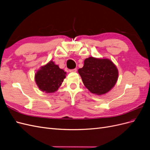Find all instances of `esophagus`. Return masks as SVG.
<instances>
[{"label": "esophagus", "mask_w": 150, "mask_h": 150, "mask_svg": "<svg viewBox=\"0 0 150 150\" xmlns=\"http://www.w3.org/2000/svg\"><path fill=\"white\" fill-rule=\"evenodd\" d=\"M69 72H77V69H71V70H69Z\"/></svg>", "instance_id": "obj_1"}]
</instances>
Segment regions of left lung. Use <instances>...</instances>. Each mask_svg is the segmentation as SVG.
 <instances>
[{
    "instance_id": "8db88e82",
    "label": "left lung",
    "mask_w": 150,
    "mask_h": 150,
    "mask_svg": "<svg viewBox=\"0 0 150 150\" xmlns=\"http://www.w3.org/2000/svg\"><path fill=\"white\" fill-rule=\"evenodd\" d=\"M85 87L96 95L106 94L114 87L118 79V70L110 59L89 57L84 66L78 69Z\"/></svg>"
}]
</instances>
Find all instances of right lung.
I'll return each mask as SVG.
<instances>
[{
    "mask_svg": "<svg viewBox=\"0 0 150 150\" xmlns=\"http://www.w3.org/2000/svg\"><path fill=\"white\" fill-rule=\"evenodd\" d=\"M66 72L60 69L54 61H50L41 66L35 74V81L42 92L52 93L58 90L66 78Z\"/></svg>",
    "mask_w": 150,
    "mask_h": 150,
    "instance_id": "right-lung-1",
    "label": "right lung"
}]
</instances>
